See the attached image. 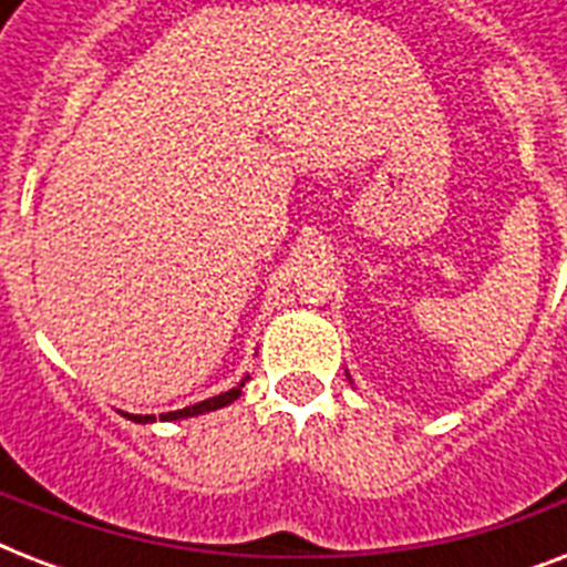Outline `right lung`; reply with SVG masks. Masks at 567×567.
<instances>
[{
	"instance_id": "right-lung-1",
	"label": "right lung",
	"mask_w": 567,
	"mask_h": 567,
	"mask_svg": "<svg viewBox=\"0 0 567 567\" xmlns=\"http://www.w3.org/2000/svg\"><path fill=\"white\" fill-rule=\"evenodd\" d=\"M247 379L244 377L235 388H229V391H223V394L217 396H208V400H203V403H194V405H185V409H176V412H164L162 421H182V417H196V414H205V412H217V409H223V405L235 403L240 396V388L247 385ZM123 417H128L132 423H155V414H128L123 412Z\"/></svg>"
}]
</instances>
